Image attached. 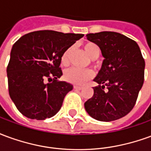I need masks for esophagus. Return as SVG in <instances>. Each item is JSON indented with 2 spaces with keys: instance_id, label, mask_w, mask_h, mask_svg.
I'll return each instance as SVG.
<instances>
[{
  "instance_id": "1",
  "label": "esophagus",
  "mask_w": 151,
  "mask_h": 151,
  "mask_svg": "<svg viewBox=\"0 0 151 151\" xmlns=\"http://www.w3.org/2000/svg\"><path fill=\"white\" fill-rule=\"evenodd\" d=\"M73 88L76 89V90H78V91H80V90H82V86H79L74 85L73 86Z\"/></svg>"
}]
</instances>
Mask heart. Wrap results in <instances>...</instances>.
Segmentation results:
<instances>
[{
  "instance_id": "1",
  "label": "heart",
  "mask_w": 151,
  "mask_h": 151,
  "mask_svg": "<svg viewBox=\"0 0 151 151\" xmlns=\"http://www.w3.org/2000/svg\"><path fill=\"white\" fill-rule=\"evenodd\" d=\"M84 50L88 55L89 57L92 60L97 59L99 56L100 50L95 43L89 42L84 44ZM71 48H68L64 52L61 57V63L63 65H69V56ZM95 73L91 69H78L76 68H71L66 70L64 73V77L67 82L76 84V85H82L89 81L90 79L94 78Z\"/></svg>"
}]
</instances>
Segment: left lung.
<instances>
[{"instance_id": "obj_1", "label": "left lung", "mask_w": 151, "mask_h": 151, "mask_svg": "<svg viewBox=\"0 0 151 151\" xmlns=\"http://www.w3.org/2000/svg\"><path fill=\"white\" fill-rule=\"evenodd\" d=\"M104 60L94 81V95L84 104L86 112L99 121L126 116L135 105L144 82L145 60L134 40L112 31L87 34Z\"/></svg>"}]
</instances>
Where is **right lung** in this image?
Segmentation results:
<instances>
[{
    "label": "right lung",
    "instance_id": "add662e5",
    "mask_svg": "<svg viewBox=\"0 0 151 151\" xmlns=\"http://www.w3.org/2000/svg\"><path fill=\"white\" fill-rule=\"evenodd\" d=\"M83 35L34 31L22 36L13 45L6 70L9 93L23 116L41 120L60 111L65 95L73 90L72 84L57 80L62 76L61 57Z\"/></svg>",
    "mask_w": 151,
    "mask_h": 151
}]
</instances>
